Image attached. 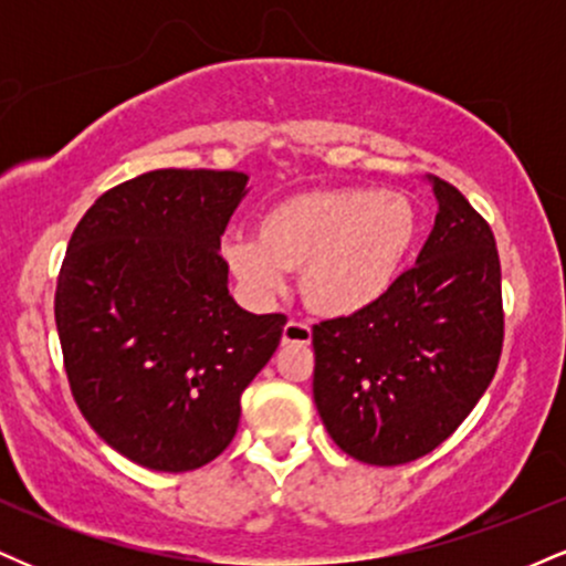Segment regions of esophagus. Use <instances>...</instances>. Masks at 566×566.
I'll use <instances>...</instances> for the list:
<instances>
[{
  "mask_svg": "<svg viewBox=\"0 0 566 566\" xmlns=\"http://www.w3.org/2000/svg\"><path fill=\"white\" fill-rule=\"evenodd\" d=\"M282 340L284 343H311V327L305 322H297V319H290L284 324V333H282Z\"/></svg>",
  "mask_w": 566,
  "mask_h": 566,
  "instance_id": "34e87169",
  "label": "esophagus"
}]
</instances>
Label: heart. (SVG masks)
<instances>
[{
    "label": "heart",
    "mask_w": 566,
    "mask_h": 566,
    "mask_svg": "<svg viewBox=\"0 0 566 566\" xmlns=\"http://www.w3.org/2000/svg\"><path fill=\"white\" fill-rule=\"evenodd\" d=\"M418 233V212L399 191L322 188L271 207L261 237L229 233L223 255L258 295H276L301 271L303 301L319 314L367 308L394 284Z\"/></svg>",
    "instance_id": "1"
}]
</instances>
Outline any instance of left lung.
I'll list each match as a JSON object with an SVG mask.
<instances>
[{
  "instance_id": "obj_1",
  "label": "left lung",
  "mask_w": 566,
  "mask_h": 566,
  "mask_svg": "<svg viewBox=\"0 0 566 566\" xmlns=\"http://www.w3.org/2000/svg\"><path fill=\"white\" fill-rule=\"evenodd\" d=\"M439 212L418 261L375 303L314 324V401L350 458L401 465L433 452L482 399L503 350L490 223L428 178Z\"/></svg>"
}]
</instances>
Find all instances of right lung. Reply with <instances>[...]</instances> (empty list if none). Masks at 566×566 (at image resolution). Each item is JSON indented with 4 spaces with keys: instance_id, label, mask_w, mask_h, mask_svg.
Here are the masks:
<instances>
[{
    "instance_id": "right-lung-1",
    "label": "right lung",
    "mask_w": 566,
    "mask_h": 566,
    "mask_svg": "<svg viewBox=\"0 0 566 566\" xmlns=\"http://www.w3.org/2000/svg\"><path fill=\"white\" fill-rule=\"evenodd\" d=\"M244 193V172H143L97 197L71 233L55 290L71 394L143 469L216 460L282 340L287 316L237 305L218 252Z\"/></svg>"
}]
</instances>
